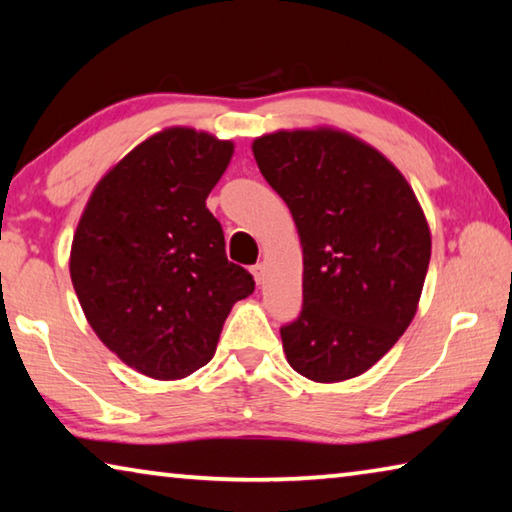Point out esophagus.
<instances>
[{
  "label": "esophagus",
  "mask_w": 512,
  "mask_h": 512,
  "mask_svg": "<svg viewBox=\"0 0 512 512\" xmlns=\"http://www.w3.org/2000/svg\"><path fill=\"white\" fill-rule=\"evenodd\" d=\"M250 273H253V277H255V282H257V284H262V282H264V264H255V266H250Z\"/></svg>",
  "instance_id": "obj_1"
}]
</instances>
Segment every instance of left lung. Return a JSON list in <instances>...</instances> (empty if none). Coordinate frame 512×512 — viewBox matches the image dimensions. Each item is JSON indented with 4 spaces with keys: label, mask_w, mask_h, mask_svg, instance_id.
I'll return each instance as SVG.
<instances>
[{
    "label": "left lung",
    "mask_w": 512,
    "mask_h": 512,
    "mask_svg": "<svg viewBox=\"0 0 512 512\" xmlns=\"http://www.w3.org/2000/svg\"><path fill=\"white\" fill-rule=\"evenodd\" d=\"M253 153L305 255L300 316L280 327L291 368L323 384L357 377L418 309L431 257L418 198L379 151L329 128L264 135Z\"/></svg>",
    "instance_id": "obj_1"
}]
</instances>
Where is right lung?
Listing matches in <instances>:
<instances>
[{"instance_id":"right-lung-1","label":"right lung","mask_w":512,"mask_h":512,"mask_svg":"<svg viewBox=\"0 0 512 512\" xmlns=\"http://www.w3.org/2000/svg\"><path fill=\"white\" fill-rule=\"evenodd\" d=\"M232 149L192 128L149 137L101 178L76 228L69 273L85 318L146 377L203 368L232 305L255 291L205 205Z\"/></svg>"}]
</instances>
